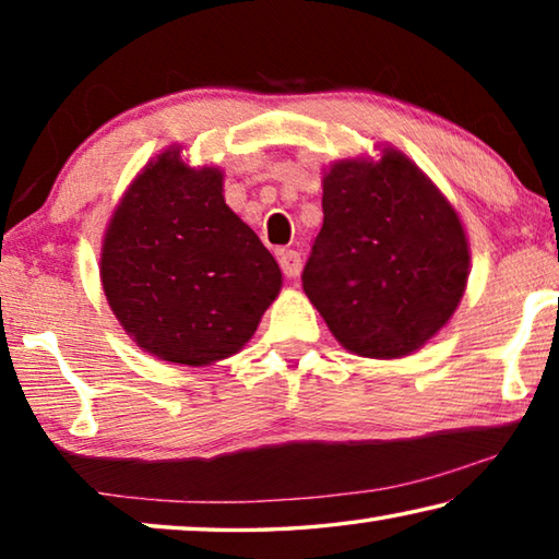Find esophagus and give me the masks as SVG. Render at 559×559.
Returning <instances> with one entry per match:
<instances>
[{"label":"esophagus","instance_id":"34e87169","mask_svg":"<svg viewBox=\"0 0 559 559\" xmlns=\"http://www.w3.org/2000/svg\"><path fill=\"white\" fill-rule=\"evenodd\" d=\"M278 263H281V271L286 273L288 278H296V276H300L302 259H300V253H298V251H293V249H283V251H278Z\"/></svg>","mask_w":559,"mask_h":559}]
</instances>
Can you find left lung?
<instances>
[{"label":"left lung","instance_id":"obj_1","mask_svg":"<svg viewBox=\"0 0 559 559\" xmlns=\"http://www.w3.org/2000/svg\"><path fill=\"white\" fill-rule=\"evenodd\" d=\"M468 281L459 214L400 153L337 163L302 290L349 353L404 357L447 325Z\"/></svg>","mask_w":559,"mask_h":559}]
</instances>
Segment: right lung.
<instances>
[{
	"instance_id": "obj_1",
	"label": "right lung",
	"mask_w": 559,
	"mask_h": 559,
	"mask_svg": "<svg viewBox=\"0 0 559 559\" xmlns=\"http://www.w3.org/2000/svg\"><path fill=\"white\" fill-rule=\"evenodd\" d=\"M222 173L177 150L150 163L103 241L112 313L150 355L210 365L239 353L281 290V269L224 202Z\"/></svg>"
}]
</instances>
